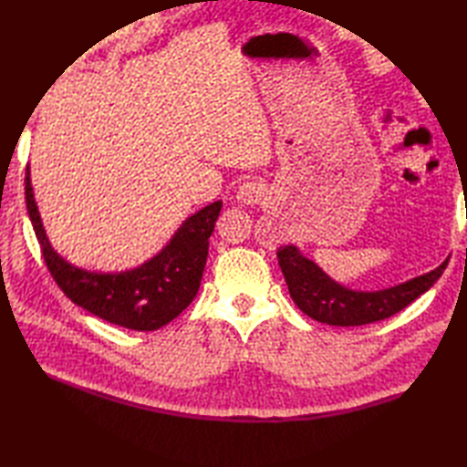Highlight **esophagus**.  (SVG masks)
<instances>
[{
    "mask_svg": "<svg viewBox=\"0 0 467 467\" xmlns=\"http://www.w3.org/2000/svg\"><path fill=\"white\" fill-rule=\"evenodd\" d=\"M264 195H265L264 183L245 182L240 185V190H237V202H240L242 205H257L262 202Z\"/></svg>",
    "mask_w": 467,
    "mask_h": 467,
    "instance_id": "esophagus-1",
    "label": "esophagus"
}]
</instances>
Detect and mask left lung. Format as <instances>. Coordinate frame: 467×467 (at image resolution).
<instances>
[{"mask_svg": "<svg viewBox=\"0 0 467 467\" xmlns=\"http://www.w3.org/2000/svg\"><path fill=\"white\" fill-rule=\"evenodd\" d=\"M277 260L296 306L321 324L341 327L366 326L398 314L413 299L426 294L448 265V260H445L431 272L411 277L403 284L376 289V292H364V289H351L331 279L294 244L279 247Z\"/></svg>", "mask_w": 467, "mask_h": 467, "instance_id": "8db88e82", "label": "left lung"}]
</instances>
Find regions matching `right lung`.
Here are the masks:
<instances>
[{
    "mask_svg": "<svg viewBox=\"0 0 467 467\" xmlns=\"http://www.w3.org/2000/svg\"><path fill=\"white\" fill-rule=\"evenodd\" d=\"M26 203L47 269L64 294L89 314L136 331L163 327L193 302L203 275L210 235L222 212V202L217 200L185 217L171 240L138 267L93 272L69 264L54 250L37 210L29 168Z\"/></svg>",
    "mask_w": 467,
    "mask_h": 467,
    "instance_id": "1",
    "label": "right lung"
}]
</instances>
